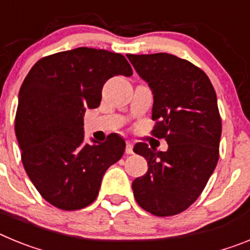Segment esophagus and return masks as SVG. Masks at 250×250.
I'll return each mask as SVG.
<instances>
[{"instance_id": "1", "label": "esophagus", "mask_w": 250, "mask_h": 250, "mask_svg": "<svg viewBox=\"0 0 250 250\" xmlns=\"http://www.w3.org/2000/svg\"><path fill=\"white\" fill-rule=\"evenodd\" d=\"M132 147H134V145H132L131 143H126V149H125V152H126L127 155L132 154Z\"/></svg>"}]
</instances>
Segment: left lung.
I'll list each match as a JSON object with an SVG mask.
<instances>
[{
  "label": "left lung",
  "mask_w": 250,
  "mask_h": 250,
  "mask_svg": "<svg viewBox=\"0 0 250 250\" xmlns=\"http://www.w3.org/2000/svg\"><path fill=\"white\" fill-rule=\"evenodd\" d=\"M154 95L151 134L167 151L139 143L134 151L147 161L132 182L136 203L156 216L182 213L204 190L219 159L222 135L216 94L203 70L170 54L126 55Z\"/></svg>",
  "instance_id": "8db88e82"
}]
</instances>
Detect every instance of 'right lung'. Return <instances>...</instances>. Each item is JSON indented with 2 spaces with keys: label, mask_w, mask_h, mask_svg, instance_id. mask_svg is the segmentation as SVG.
Segmentation results:
<instances>
[{
  "label": "right lung",
  "mask_w": 250,
  "mask_h": 250,
  "mask_svg": "<svg viewBox=\"0 0 250 250\" xmlns=\"http://www.w3.org/2000/svg\"><path fill=\"white\" fill-rule=\"evenodd\" d=\"M131 76L121 54L79 47L39 60L19 94L15 131L22 164L43 199L62 210L91 204L107 167L119 161L125 141L83 143L86 109L100 105L110 77Z\"/></svg>",
  "instance_id": "obj_1"
}]
</instances>
